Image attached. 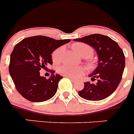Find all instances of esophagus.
I'll return each mask as SVG.
<instances>
[{
    "instance_id": "34e87169",
    "label": "esophagus",
    "mask_w": 134,
    "mask_h": 134,
    "mask_svg": "<svg viewBox=\"0 0 134 134\" xmlns=\"http://www.w3.org/2000/svg\"><path fill=\"white\" fill-rule=\"evenodd\" d=\"M67 77H69V79L71 80V81H78V80L76 78H74V77H69V76H67Z\"/></svg>"
}]
</instances>
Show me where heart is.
<instances>
[{
  "instance_id": "1",
  "label": "heart",
  "mask_w": 134,
  "mask_h": 134,
  "mask_svg": "<svg viewBox=\"0 0 134 134\" xmlns=\"http://www.w3.org/2000/svg\"><path fill=\"white\" fill-rule=\"evenodd\" d=\"M72 48L80 56L85 58H88L91 57L93 54V49L89 45L83 44V43H75L72 45ZM63 48H59L56 49L52 54V59L53 63H57L60 60L61 54H62ZM89 65L90 66L93 65V62L92 60H89ZM84 71V69L80 66L70 65H63L60 66L58 69V72L60 75L65 76L69 77H77L83 74Z\"/></svg>"
}]
</instances>
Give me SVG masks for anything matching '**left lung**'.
<instances>
[{
    "mask_svg": "<svg viewBox=\"0 0 134 134\" xmlns=\"http://www.w3.org/2000/svg\"><path fill=\"white\" fill-rule=\"evenodd\" d=\"M74 41L91 46L98 57V66L89 75L91 80L84 82V88L78 92L80 97L88 100H103L111 95L118 87L125 68V55L117 42L110 37L95 34Z\"/></svg>",
    "mask_w": 134,
    "mask_h": 134,
    "instance_id": "left-lung-1",
    "label": "left lung"
}]
</instances>
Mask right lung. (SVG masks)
Masks as SVG:
<instances>
[{"label":"right lung","instance_id":"1","mask_svg":"<svg viewBox=\"0 0 134 134\" xmlns=\"http://www.w3.org/2000/svg\"><path fill=\"white\" fill-rule=\"evenodd\" d=\"M71 40H55L44 36L26 38L15 46L10 57L9 70L19 93L31 102H44L55 95L58 83L63 78L59 74L49 79L40 75V70L53 65L51 54Z\"/></svg>","mask_w":134,"mask_h":134}]
</instances>
